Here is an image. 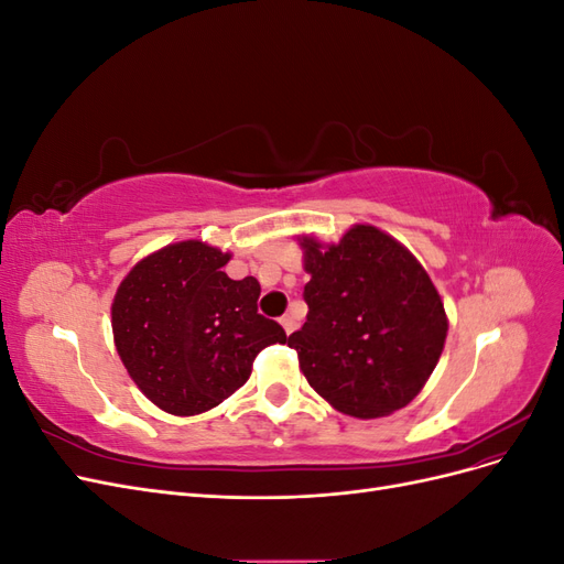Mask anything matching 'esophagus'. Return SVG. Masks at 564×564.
<instances>
[{"instance_id":"obj_1","label":"esophagus","mask_w":564,"mask_h":564,"mask_svg":"<svg viewBox=\"0 0 564 564\" xmlns=\"http://www.w3.org/2000/svg\"><path fill=\"white\" fill-rule=\"evenodd\" d=\"M280 322H282V327H284V332H286V334H292V332L299 327L294 315H284V317H280Z\"/></svg>"}]
</instances>
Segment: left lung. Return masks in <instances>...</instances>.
<instances>
[{
	"mask_svg": "<svg viewBox=\"0 0 564 564\" xmlns=\"http://www.w3.org/2000/svg\"><path fill=\"white\" fill-rule=\"evenodd\" d=\"M311 282L305 324L289 336L317 395L357 419L412 402L447 338L445 305L429 272L395 237L352 226L338 245L301 237Z\"/></svg>",
	"mask_w": 564,
	"mask_h": 564,
	"instance_id": "obj_1",
	"label": "left lung"
}]
</instances>
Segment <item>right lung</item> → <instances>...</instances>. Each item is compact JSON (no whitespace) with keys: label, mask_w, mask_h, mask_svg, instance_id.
Wrapping results in <instances>:
<instances>
[{"label":"right lung","mask_w":564,"mask_h":564,"mask_svg":"<svg viewBox=\"0 0 564 564\" xmlns=\"http://www.w3.org/2000/svg\"><path fill=\"white\" fill-rule=\"evenodd\" d=\"M230 253L199 240L169 245L131 268L112 301V334L133 383L176 416L207 412L242 388L265 346L286 344L259 315L261 284L230 280Z\"/></svg>","instance_id":"right-lung-1"}]
</instances>
